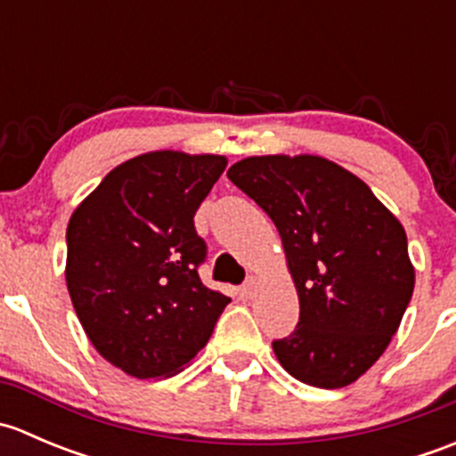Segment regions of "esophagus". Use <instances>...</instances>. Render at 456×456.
Segmentation results:
<instances>
[{
    "label": "esophagus",
    "instance_id": "esophagus-1",
    "mask_svg": "<svg viewBox=\"0 0 456 456\" xmlns=\"http://www.w3.org/2000/svg\"><path fill=\"white\" fill-rule=\"evenodd\" d=\"M254 291H256V280L249 278L240 289H238V296H240L242 300H249V297H254Z\"/></svg>",
    "mask_w": 456,
    "mask_h": 456
}]
</instances>
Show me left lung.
<instances>
[{"label": "left lung", "instance_id": "8db88e82", "mask_svg": "<svg viewBox=\"0 0 456 456\" xmlns=\"http://www.w3.org/2000/svg\"><path fill=\"white\" fill-rule=\"evenodd\" d=\"M229 181L282 238L300 322L273 353L289 375L342 388L375 364L415 289L402 223L355 174L322 156H251Z\"/></svg>", "mask_w": 456, "mask_h": 456}]
</instances>
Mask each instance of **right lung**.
Returning a JSON list of instances; mask_svg holds the SVG:
<instances>
[{"mask_svg":"<svg viewBox=\"0 0 456 456\" xmlns=\"http://www.w3.org/2000/svg\"><path fill=\"white\" fill-rule=\"evenodd\" d=\"M224 156L150 151L114 167L68 223L66 282L92 346L136 379L174 375L229 297L200 282L194 216Z\"/></svg>","mask_w":456,"mask_h":456,"instance_id":"add662e5","label":"right lung"}]
</instances>
